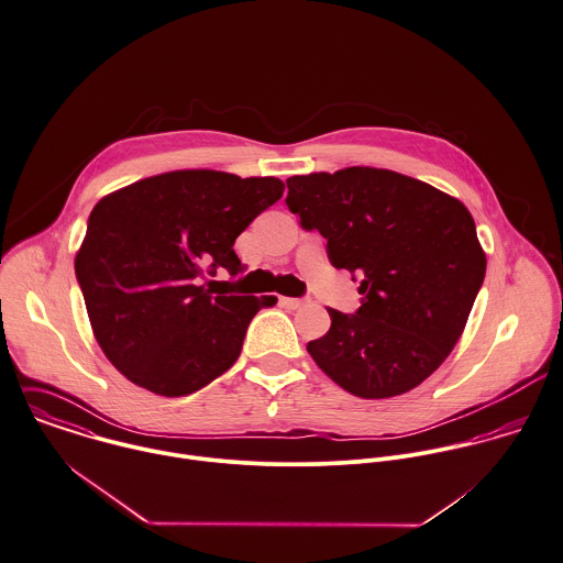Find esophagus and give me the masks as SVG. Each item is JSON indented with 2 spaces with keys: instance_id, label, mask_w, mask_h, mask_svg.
Masks as SVG:
<instances>
[{
  "instance_id": "1",
  "label": "esophagus",
  "mask_w": 563,
  "mask_h": 563,
  "mask_svg": "<svg viewBox=\"0 0 563 563\" xmlns=\"http://www.w3.org/2000/svg\"><path fill=\"white\" fill-rule=\"evenodd\" d=\"M278 302H280V307H285V309H289V311H298V309H302V307H305V300H300V298H287V296H280V298H278Z\"/></svg>"
}]
</instances>
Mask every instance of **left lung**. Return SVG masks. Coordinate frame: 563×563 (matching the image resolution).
<instances>
[{"label": "left lung", "instance_id": "obj_1", "mask_svg": "<svg viewBox=\"0 0 563 563\" xmlns=\"http://www.w3.org/2000/svg\"><path fill=\"white\" fill-rule=\"evenodd\" d=\"M287 207L329 241L338 269L363 276V305L329 309L331 329L307 343L352 396L380 400L427 380L461 338L487 258L470 211L411 176L345 167L287 178Z\"/></svg>", "mask_w": 563, "mask_h": 563}]
</instances>
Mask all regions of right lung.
I'll return each instance as SVG.
<instances>
[{"label":"right lung","instance_id":"right-lung-1","mask_svg":"<svg viewBox=\"0 0 563 563\" xmlns=\"http://www.w3.org/2000/svg\"><path fill=\"white\" fill-rule=\"evenodd\" d=\"M283 191L274 176L178 169L96 205L76 276L93 338L130 383L178 398L232 367L250 320L276 298L220 296L200 276L243 269L234 239Z\"/></svg>","mask_w":563,"mask_h":563}]
</instances>
